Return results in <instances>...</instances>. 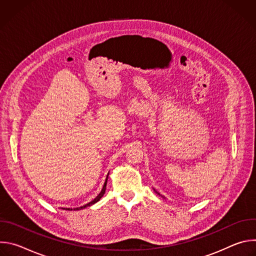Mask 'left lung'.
<instances>
[{
  "instance_id": "1",
  "label": "left lung",
  "mask_w": 256,
  "mask_h": 256,
  "mask_svg": "<svg viewBox=\"0 0 256 256\" xmlns=\"http://www.w3.org/2000/svg\"><path fill=\"white\" fill-rule=\"evenodd\" d=\"M157 194H158V192H157ZM163 198H164V196H163Z\"/></svg>"
}]
</instances>
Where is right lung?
<instances>
[{"instance_id":"add662e5","label":"right lung","mask_w":256,"mask_h":256,"mask_svg":"<svg viewBox=\"0 0 256 256\" xmlns=\"http://www.w3.org/2000/svg\"><path fill=\"white\" fill-rule=\"evenodd\" d=\"M109 174V173H108ZM107 178H108V175H107V177H106V180H105V182H104V186H103V188H102V190L100 192V194L92 200V202H88V204H86L85 206H80V208H74V210H82V208H87V206H92V204H94L95 202H97L98 200H100V198L103 196V194H105V190H106V184H107ZM66 210H72V208H66Z\"/></svg>"}]
</instances>
